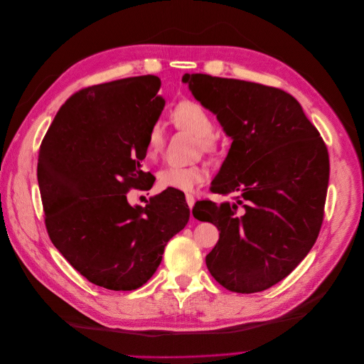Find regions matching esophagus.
Masks as SVG:
<instances>
[{
  "mask_svg": "<svg viewBox=\"0 0 364 364\" xmlns=\"http://www.w3.org/2000/svg\"><path fill=\"white\" fill-rule=\"evenodd\" d=\"M185 198H186V204L189 205V209H193V205H194V203H196L194 196H193V194H186Z\"/></svg>",
  "mask_w": 364,
  "mask_h": 364,
  "instance_id": "obj_1",
  "label": "esophagus"
}]
</instances>
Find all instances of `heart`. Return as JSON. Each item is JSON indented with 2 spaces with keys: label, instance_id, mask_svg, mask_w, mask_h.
Returning a JSON list of instances; mask_svg holds the SVG:
<instances>
[{
  "label": "heart",
  "instance_id": "1",
  "mask_svg": "<svg viewBox=\"0 0 364 364\" xmlns=\"http://www.w3.org/2000/svg\"><path fill=\"white\" fill-rule=\"evenodd\" d=\"M170 118L176 127L188 130L196 136L197 148L213 154L218 151V139L213 134V118L203 105L191 99H183L173 107ZM164 148V130L154 124L146 133L145 155L149 160L157 159ZM207 178V168L201 164L194 166H167L159 171V185L161 188L193 191Z\"/></svg>",
  "mask_w": 364,
  "mask_h": 364
}]
</instances>
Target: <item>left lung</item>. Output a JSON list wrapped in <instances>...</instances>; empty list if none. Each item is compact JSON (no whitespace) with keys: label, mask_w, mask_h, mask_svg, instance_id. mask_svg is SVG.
I'll return each instance as SVG.
<instances>
[{"label":"left lung","mask_w":364,"mask_h":364,"mask_svg":"<svg viewBox=\"0 0 364 364\" xmlns=\"http://www.w3.org/2000/svg\"><path fill=\"white\" fill-rule=\"evenodd\" d=\"M182 81L232 137L210 191L231 196L234 204L200 200L193 209L220 231L205 265L227 290H267L299 265L318 237L331 171L326 144L282 89L207 74H185Z\"/></svg>","instance_id":"left-lung-1"}]
</instances>
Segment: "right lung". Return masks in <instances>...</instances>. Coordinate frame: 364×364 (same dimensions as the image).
I'll use <instances>...</instances> for the list:
<instances>
[{
    "label": "right lung",
    "instance_id": "obj_1",
    "mask_svg": "<svg viewBox=\"0 0 364 364\" xmlns=\"http://www.w3.org/2000/svg\"><path fill=\"white\" fill-rule=\"evenodd\" d=\"M155 75L84 87L60 107L38 151L37 178L51 243L90 283L134 290L157 271L189 209L178 189L132 207L151 189L141 170L146 133L166 105Z\"/></svg>",
    "mask_w": 364,
    "mask_h": 364
}]
</instances>
